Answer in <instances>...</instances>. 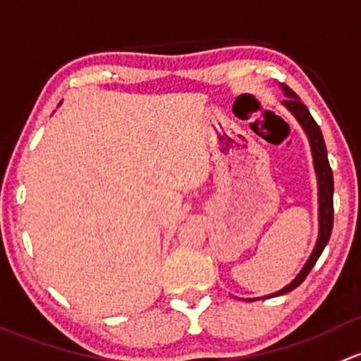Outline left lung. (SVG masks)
Instances as JSON below:
<instances>
[{
    "label": "left lung",
    "mask_w": 361,
    "mask_h": 361,
    "mask_svg": "<svg viewBox=\"0 0 361 361\" xmlns=\"http://www.w3.org/2000/svg\"><path fill=\"white\" fill-rule=\"evenodd\" d=\"M281 90H283L285 99L283 106L295 116V120L299 121L300 126L306 132L307 139H310L311 153H313V163H314V172H317L318 179V222H319V231H318V240L314 245L313 252H311L310 259L304 264V267L300 269V273L297 274L292 280V283H288L287 287L281 288V290L269 293L267 297L281 295V293H287L293 290V288L299 287L306 276L310 274V271L313 269V266L317 264L318 257L322 255L323 248L329 243L330 235H332V226H334V176L332 169L329 165V158H326V147L325 140H323L322 130L317 121L313 120L311 113L307 111V107L300 102L299 95L292 90L287 85H281Z\"/></svg>",
    "instance_id": "obj_1"
}]
</instances>
